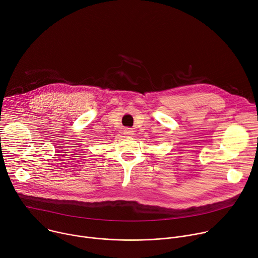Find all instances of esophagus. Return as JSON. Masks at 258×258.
I'll return each instance as SVG.
<instances>
[{
	"label": "esophagus",
	"instance_id": "34e87169",
	"mask_svg": "<svg viewBox=\"0 0 258 258\" xmlns=\"http://www.w3.org/2000/svg\"><path fill=\"white\" fill-rule=\"evenodd\" d=\"M123 134H124L125 136H133V134H134V131H133L132 128H125Z\"/></svg>",
	"mask_w": 258,
	"mask_h": 258
}]
</instances>
